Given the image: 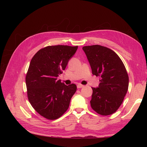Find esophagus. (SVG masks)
I'll list each match as a JSON object with an SVG mask.
<instances>
[{
	"label": "esophagus",
	"instance_id": "34e87169",
	"mask_svg": "<svg viewBox=\"0 0 147 147\" xmlns=\"http://www.w3.org/2000/svg\"><path fill=\"white\" fill-rule=\"evenodd\" d=\"M84 86L83 85V84H78L77 85V88H83Z\"/></svg>",
	"mask_w": 147,
	"mask_h": 147
}]
</instances>
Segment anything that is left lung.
I'll return each instance as SVG.
<instances>
[{
    "mask_svg": "<svg viewBox=\"0 0 147 147\" xmlns=\"http://www.w3.org/2000/svg\"><path fill=\"white\" fill-rule=\"evenodd\" d=\"M92 74L99 77L98 87L92 88V109L102 115L115 113L126 96L129 77L123 63L116 53L99 45L82 48Z\"/></svg>",
    "mask_w": 147,
    "mask_h": 147,
    "instance_id": "8db88e82",
    "label": "left lung"
}]
</instances>
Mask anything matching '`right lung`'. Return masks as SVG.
Listing matches in <instances>:
<instances>
[{
    "mask_svg": "<svg viewBox=\"0 0 147 147\" xmlns=\"http://www.w3.org/2000/svg\"><path fill=\"white\" fill-rule=\"evenodd\" d=\"M78 46H48L40 50L31 59L26 77L28 99L41 116L56 119L68 109L77 91L75 84L67 86L57 80Z\"/></svg>",
    "mask_w": 147,
    "mask_h": 147,
    "instance_id": "1",
    "label": "right lung"
}]
</instances>
